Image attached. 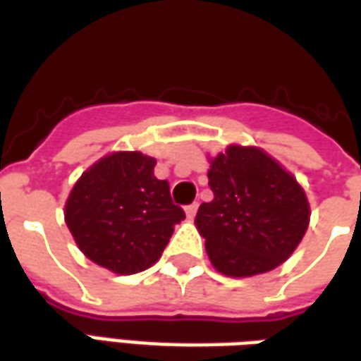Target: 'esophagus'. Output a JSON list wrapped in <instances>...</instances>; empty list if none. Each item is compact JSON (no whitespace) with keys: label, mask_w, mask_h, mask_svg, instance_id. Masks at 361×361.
I'll use <instances>...</instances> for the list:
<instances>
[{"label":"esophagus","mask_w":361,"mask_h":361,"mask_svg":"<svg viewBox=\"0 0 361 361\" xmlns=\"http://www.w3.org/2000/svg\"><path fill=\"white\" fill-rule=\"evenodd\" d=\"M186 216H188V219H192L194 216H196V212H198V204L196 202H192L190 206H186Z\"/></svg>","instance_id":"1"}]
</instances>
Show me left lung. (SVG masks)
I'll return each mask as SVG.
<instances>
[{
    "mask_svg": "<svg viewBox=\"0 0 361 361\" xmlns=\"http://www.w3.org/2000/svg\"><path fill=\"white\" fill-rule=\"evenodd\" d=\"M214 200L194 224L217 272L257 276L280 267L309 226V202L293 176L258 147L229 145L208 171Z\"/></svg>",
    "mask_w": 361,
    "mask_h": 361,
    "instance_id": "8db88e82",
    "label": "left lung"
}]
</instances>
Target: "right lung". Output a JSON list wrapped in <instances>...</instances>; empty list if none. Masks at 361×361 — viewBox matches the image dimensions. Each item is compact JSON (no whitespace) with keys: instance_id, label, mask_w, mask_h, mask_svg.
<instances>
[{"instance_id":"add662e5","label":"right lung","mask_w":361,"mask_h":361,"mask_svg":"<svg viewBox=\"0 0 361 361\" xmlns=\"http://www.w3.org/2000/svg\"><path fill=\"white\" fill-rule=\"evenodd\" d=\"M155 159L118 152L81 175L66 202V224L94 264L116 274H135L159 260L176 224L167 180L153 175Z\"/></svg>"}]
</instances>
